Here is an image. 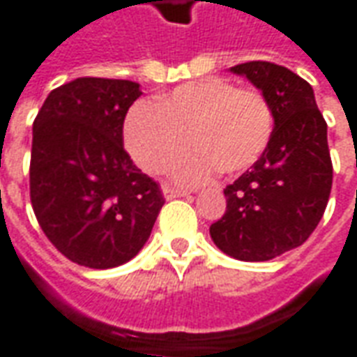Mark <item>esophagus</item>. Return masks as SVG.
Wrapping results in <instances>:
<instances>
[{"mask_svg": "<svg viewBox=\"0 0 357 357\" xmlns=\"http://www.w3.org/2000/svg\"><path fill=\"white\" fill-rule=\"evenodd\" d=\"M191 195V191L187 189H178V187H164V197L170 201V199H178V197H187Z\"/></svg>", "mask_w": 357, "mask_h": 357, "instance_id": "1", "label": "esophagus"}]
</instances>
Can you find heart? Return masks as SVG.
I'll return each instance as SVG.
<instances>
[{
  "label": "heart",
  "mask_w": 357,
  "mask_h": 357,
  "mask_svg": "<svg viewBox=\"0 0 357 357\" xmlns=\"http://www.w3.org/2000/svg\"><path fill=\"white\" fill-rule=\"evenodd\" d=\"M273 132V110L262 91L235 88L220 78L191 82L130 112L126 149L143 170L160 174L189 145L197 147L176 166V178L204 181L216 170L233 176L262 156Z\"/></svg>",
  "instance_id": "heart-1"
}]
</instances>
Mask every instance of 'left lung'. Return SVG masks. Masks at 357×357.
Wrapping results in <instances>:
<instances>
[{"label":"left lung","instance_id":"left-lung-1","mask_svg":"<svg viewBox=\"0 0 357 357\" xmlns=\"http://www.w3.org/2000/svg\"><path fill=\"white\" fill-rule=\"evenodd\" d=\"M260 89L273 110L268 147L224 189L227 210L210 225L222 252L243 262H266L300 247L323 218L333 164L327 122L304 78L268 61L231 66Z\"/></svg>","mask_w":357,"mask_h":357}]
</instances>
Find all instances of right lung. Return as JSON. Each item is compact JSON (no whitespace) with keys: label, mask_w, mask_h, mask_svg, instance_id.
<instances>
[{"label":"right lung","mask_w":357,"mask_h":357,"mask_svg":"<svg viewBox=\"0 0 357 357\" xmlns=\"http://www.w3.org/2000/svg\"><path fill=\"white\" fill-rule=\"evenodd\" d=\"M139 84L76 78L53 89L32 128L30 201L61 255L86 268L130 262L164 197L124 151V118Z\"/></svg>","instance_id":"1"}]
</instances>
